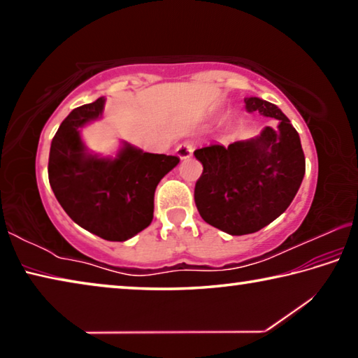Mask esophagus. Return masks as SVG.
I'll use <instances>...</instances> for the list:
<instances>
[{"instance_id": "esophagus-1", "label": "esophagus", "mask_w": 358, "mask_h": 358, "mask_svg": "<svg viewBox=\"0 0 358 358\" xmlns=\"http://www.w3.org/2000/svg\"><path fill=\"white\" fill-rule=\"evenodd\" d=\"M192 151H194V143L189 141L180 143L177 147V155L180 159H186V157H189L192 155Z\"/></svg>"}]
</instances>
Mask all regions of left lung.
I'll list each match as a JSON object with an SVG mask.
<instances>
[{
  "label": "left lung",
  "instance_id": "8db88e82",
  "mask_svg": "<svg viewBox=\"0 0 358 358\" xmlns=\"http://www.w3.org/2000/svg\"><path fill=\"white\" fill-rule=\"evenodd\" d=\"M246 112L278 120L260 136L229 147L210 143L194 151L203 172L194 201L202 220L230 235L257 232L286 211L305 175L299 132L268 101L245 99Z\"/></svg>",
  "mask_w": 358,
  "mask_h": 358
}]
</instances>
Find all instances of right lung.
Masks as SVG:
<instances>
[{"instance_id": "add662e5", "label": "right lung", "mask_w": 358, "mask_h": 358, "mask_svg": "<svg viewBox=\"0 0 358 358\" xmlns=\"http://www.w3.org/2000/svg\"><path fill=\"white\" fill-rule=\"evenodd\" d=\"M104 102L77 107L59 124L48 155V181L72 221L104 240L124 241L150 226L156 186L180 157L131 145L115 159L88 155L78 129L101 117Z\"/></svg>"}]
</instances>
